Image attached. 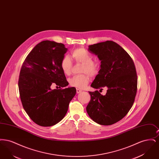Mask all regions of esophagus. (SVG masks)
Here are the masks:
<instances>
[{
    "label": "esophagus",
    "mask_w": 159,
    "mask_h": 159,
    "mask_svg": "<svg viewBox=\"0 0 159 159\" xmlns=\"http://www.w3.org/2000/svg\"><path fill=\"white\" fill-rule=\"evenodd\" d=\"M82 90H80V89H76V92H77V93H80V92H82Z\"/></svg>",
    "instance_id": "34e87169"
}]
</instances>
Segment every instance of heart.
Returning a JSON list of instances; mask_svg holds the SVG:
<instances>
[{"instance_id":"obj_1","label":"heart","mask_w":159,"mask_h":159,"mask_svg":"<svg viewBox=\"0 0 159 159\" xmlns=\"http://www.w3.org/2000/svg\"><path fill=\"white\" fill-rule=\"evenodd\" d=\"M71 57L77 63L82 64V73L85 75L75 76L70 79L69 83L71 86L79 89L84 88L90 81L89 76H95L99 72V65L96 61L93 60V56L84 48H77L71 53ZM73 67L72 62L68 56L62 58L61 62V67L63 73L66 75H70Z\"/></svg>"}]
</instances>
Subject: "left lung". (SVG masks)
<instances>
[{
	"label": "left lung",
	"instance_id": "obj_1",
	"mask_svg": "<svg viewBox=\"0 0 159 159\" xmlns=\"http://www.w3.org/2000/svg\"><path fill=\"white\" fill-rule=\"evenodd\" d=\"M88 51L101 61L98 75L91 86L102 91L89 92L91 100L86 111L91 119L101 125H111L122 119L133 106L138 79L134 62L128 52L113 41L89 46Z\"/></svg>",
	"mask_w": 159,
	"mask_h": 159
}]
</instances>
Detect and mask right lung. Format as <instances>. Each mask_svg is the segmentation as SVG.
<instances>
[{
	"label": "right lung",
	"mask_w": 159,
	"mask_h": 159,
	"mask_svg": "<svg viewBox=\"0 0 159 159\" xmlns=\"http://www.w3.org/2000/svg\"><path fill=\"white\" fill-rule=\"evenodd\" d=\"M67 48L62 43L44 40L27 56L21 68L18 88L23 108L31 119L41 126H51L64 117L75 88L61 89L68 82L61 67ZM55 84L59 90L51 89Z\"/></svg>",
	"instance_id": "1"
}]
</instances>
